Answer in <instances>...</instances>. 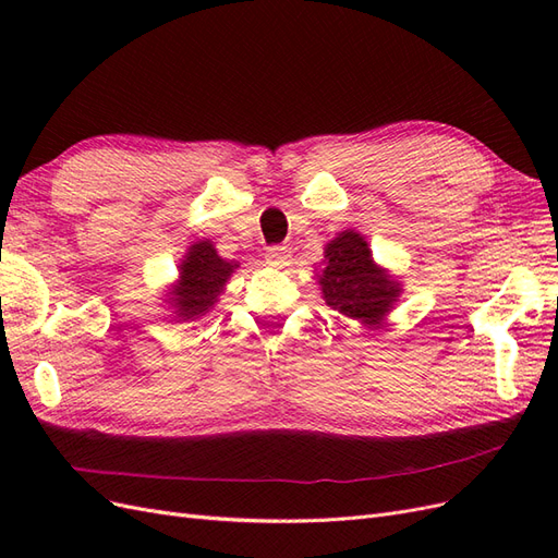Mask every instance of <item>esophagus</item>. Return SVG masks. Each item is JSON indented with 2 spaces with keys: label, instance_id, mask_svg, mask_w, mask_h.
<instances>
[{
  "label": "esophagus",
  "instance_id": "esophagus-1",
  "mask_svg": "<svg viewBox=\"0 0 558 558\" xmlns=\"http://www.w3.org/2000/svg\"><path fill=\"white\" fill-rule=\"evenodd\" d=\"M265 260H267L269 267H275V269L291 267V263H293L291 248H286V246H269V248L265 251Z\"/></svg>",
  "mask_w": 558,
  "mask_h": 558
}]
</instances>
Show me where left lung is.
<instances>
[{
    "mask_svg": "<svg viewBox=\"0 0 558 558\" xmlns=\"http://www.w3.org/2000/svg\"><path fill=\"white\" fill-rule=\"evenodd\" d=\"M316 281L330 310L367 328L381 326L402 295V283L375 263L369 244L356 230L337 232L326 244Z\"/></svg>",
    "mask_w": 558,
    "mask_h": 558,
    "instance_id": "obj_1",
    "label": "left lung"
}]
</instances>
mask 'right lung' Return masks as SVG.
<instances>
[{
  "instance_id": "add662e5",
  "label": "right lung",
  "mask_w": 558,
  "mask_h": 558,
  "mask_svg": "<svg viewBox=\"0 0 558 558\" xmlns=\"http://www.w3.org/2000/svg\"><path fill=\"white\" fill-rule=\"evenodd\" d=\"M177 267L179 279L170 283L162 300L170 305L174 320H195L214 310L240 263L218 256L211 240H197L185 248Z\"/></svg>"
}]
</instances>
